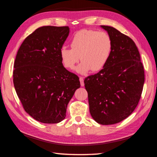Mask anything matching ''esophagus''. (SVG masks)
<instances>
[{
	"mask_svg": "<svg viewBox=\"0 0 157 157\" xmlns=\"http://www.w3.org/2000/svg\"><path fill=\"white\" fill-rule=\"evenodd\" d=\"M79 81H80V84L82 86H84V78L82 77H79Z\"/></svg>",
	"mask_w": 157,
	"mask_h": 157,
	"instance_id": "1",
	"label": "esophagus"
}]
</instances>
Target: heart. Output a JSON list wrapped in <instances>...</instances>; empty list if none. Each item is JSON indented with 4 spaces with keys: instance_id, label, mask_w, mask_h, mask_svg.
<instances>
[{
    "instance_id": "1",
    "label": "heart",
    "mask_w": 157,
    "mask_h": 157,
    "mask_svg": "<svg viewBox=\"0 0 157 157\" xmlns=\"http://www.w3.org/2000/svg\"><path fill=\"white\" fill-rule=\"evenodd\" d=\"M71 49L62 47L59 50L61 62L64 68L73 70L80 60L76 71L86 74L92 70L101 71L106 64L112 51V40L104 31L83 29L77 32L70 42Z\"/></svg>"
}]
</instances>
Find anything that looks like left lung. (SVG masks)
I'll use <instances>...</instances> for the list:
<instances>
[{
	"label": "left lung",
	"instance_id": "left-lung-1",
	"mask_svg": "<svg viewBox=\"0 0 157 157\" xmlns=\"http://www.w3.org/2000/svg\"><path fill=\"white\" fill-rule=\"evenodd\" d=\"M112 40L106 64L84 79L90 113L101 125H112L127 118L137 106L145 75L140 54L132 39L114 27L101 25Z\"/></svg>",
	"mask_w": 157,
	"mask_h": 157
}]
</instances>
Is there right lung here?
Instances as JSON below:
<instances>
[{"label": "right lung", "mask_w": 157, "mask_h": 157, "mask_svg": "<svg viewBox=\"0 0 157 157\" xmlns=\"http://www.w3.org/2000/svg\"><path fill=\"white\" fill-rule=\"evenodd\" d=\"M69 27L44 26L25 38L14 62L13 84L25 110L41 123L57 124L80 87L79 78L64 67L59 50Z\"/></svg>", "instance_id": "1"}]
</instances>
